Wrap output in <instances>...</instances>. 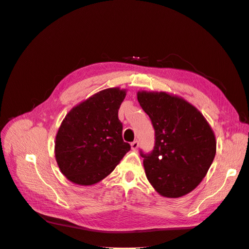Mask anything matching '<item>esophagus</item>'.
Segmentation results:
<instances>
[{
    "mask_svg": "<svg viewBox=\"0 0 249 249\" xmlns=\"http://www.w3.org/2000/svg\"><path fill=\"white\" fill-rule=\"evenodd\" d=\"M130 145H131V148H132L133 150H136V149H138V147H139V141H137V140H136V141H133Z\"/></svg>",
    "mask_w": 249,
    "mask_h": 249,
    "instance_id": "1",
    "label": "esophagus"
}]
</instances>
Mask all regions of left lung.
<instances>
[{
	"instance_id": "8db88e82",
	"label": "left lung",
	"mask_w": 249,
	"mask_h": 249,
	"mask_svg": "<svg viewBox=\"0 0 249 249\" xmlns=\"http://www.w3.org/2000/svg\"><path fill=\"white\" fill-rule=\"evenodd\" d=\"M155 128V147L140 150L148 181L159 194L179 197L194 190L215 156V138L202 113L166 92H138Z\"/></svg>"
}]
</instances>
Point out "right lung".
I'll return each instance as SVG.
<instances>
[{
	"label": "right lung",
	"instance_id": "1",
	"mask_svg": "<svg viewBox=\"0 0 249 249\" xmlns=\"http://www.w3.org/2000/svg\"><path fill=\"white\" fill-rule=\"evenodd\" d=\"M126 91L104 89L70 110L56 133V163L69 181L92 185L109 175L130 145L123 141L119 108Z\"/></svg>",
	"mask_w": 249,
	"mask_h": 249
}]
</instances>
